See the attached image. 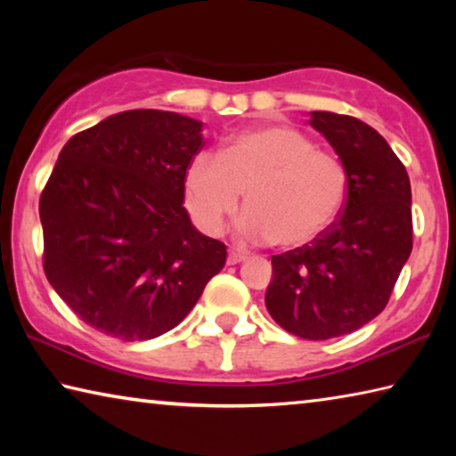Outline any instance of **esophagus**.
Segmentation results:
<instances>
[{
  "mask_svg": "<svg viewBox=\"0 0 456 456\" xmlns=\"http://www.w3.org/2000/svg\"><path fill=\"white\" fill-rule=\"evenodd\" d=\"M245 259H247L245 253L237 251V249H231L229 251V257H227V264L229 265H237V264H241V261H245Z\"/></svg>",
  "mask_w": 456,
  "mask_h": 456,
  "instance_id": "obj_1",
  "label": "esophagus"
}]
</instances>
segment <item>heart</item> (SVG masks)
Segmentation results:
<instances>
[{"label":"heart","instance_id":"heart-1","mask_svg":"<svg viewBox=\"0 0 456 456\" xmlns=\"http://www.w3.org/2000/svg\"><path fill=\"white\" fill-rule=\"evenodd\" d=\"M348 171L315 149L302 130L264 125L243 130L219 154L199 152L184 173V200L197 227L219 233L245 191L237 227L245 237L285 247L314 243L338 221L348 199Z\"/></svg>","mask_w":456,"mask_h":456}]
</instances>
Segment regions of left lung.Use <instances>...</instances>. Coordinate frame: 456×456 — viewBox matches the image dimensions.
<instances>
[{"label":"left lung","mask_w":456,"mask_h":456,"mask_svg":"<svg viewBox=\"0 0 456 456\" xmlns=\"http://www.w3.org/2000/svg\"><path fill=\"white\" fill-rule=\"evenodd\" d=\"M348 171L339 219L312 245L273 256L265 305L289 334L330 339L380 314L412 251V192L404 165L366 122L307 112Z\"/></svg>","instance_id":"left-lung-1"}]
</instances>
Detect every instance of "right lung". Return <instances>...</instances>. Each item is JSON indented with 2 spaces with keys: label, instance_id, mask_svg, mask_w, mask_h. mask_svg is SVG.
<instances>
[{
  "label": "right lung",
  "instance_id": "right-lung-1",
  "mask_svg": "<svg viewBox=\"0 0 456 456\" xmlns=\"http://www.w3.org/2000/svg\"><path fill=\"white\" fill-rule=\"evenodd\" d=\"M200 130L176 112L112 114L64 144L42 192L45 277L82 322L122 342L179 326L225 265V243L183 207Z\"/></svg>",
  "mask_w": 456,
  "mask_h": 456
}]
</instances>
